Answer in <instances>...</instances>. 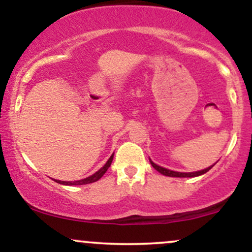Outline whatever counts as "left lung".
Here are the masks:
<instances>
[{
    "label": "left lung",
    "instance_id": "1",
    "mask_svg": "<svg viewBox=\"0 0 252 252\" xmlns=\"http://www.w3.org/2000/svg\"><path fill=\"white\" fill-rule=\"evenodd\" d=\"M150 163H152V166L154 167V168L158 170V172H160L161 174L166 175V176H173V178H193V176H198V175H201V174H205L206 172H209V170L212 168V166L209 167V168L206 169H202L200 172H194V173H179V172H174V170H169V169H166L163 168V167H160L158 166V164H155L153 162L152 160H150Z\"/></svg>",
    "mask_w": 252,
    "mask_h": 252
}]
</instances>
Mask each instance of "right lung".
Wrapping results in <instances>:
<instances>
[{
    "instance_id": "right-lung-1",
    "label": "right lung",
    "mask_w": 252,
    "mask_h": 252,
    "mask_svg": "<svg viewBox=\"0 0 252 252\" xmlns=\"http://www.w3.org/2000/svg\"><path fill=\"white\" fill-rule=\"evenodd\" d=\"M112 158H114V155L110 156V158L108 160V162H106L104 166L100 168L98 172L94 173V175L89 176V178L86 179H83V180H78V181H60V180H56L58 184H62V185H70V186H74V185H86V184H91V182H96L99 180L102 176L105 174V172L108 170V168L110 167V164L112 162Z\"/></svg>"
}]
</instances>
